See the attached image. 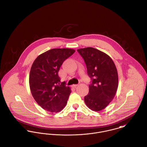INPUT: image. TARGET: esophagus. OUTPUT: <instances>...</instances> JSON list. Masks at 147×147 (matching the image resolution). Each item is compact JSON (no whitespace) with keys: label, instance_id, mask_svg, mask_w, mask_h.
Instances as JSON below:
<instances>
[{"label":"esophagus","instance_id":"1","mask_svg":"<svg viewBox=\"0 0 147 147\" xmlns=\"http://www.w3.org/2000/svg\"><path fill=\"white\" fill-rule=\"evenodd\" d=\"M78 86V84H75V85H73L72 86L73 88H76Z\"/></svg>","mask_w":147,"mask_h":147}]
</instances>
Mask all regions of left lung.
<instances>
[{"mask_svg":"<svg viewBox=\"0 0 147 147\" xmlns=\"http://www.w3.org/2000/svg\"><path fill=\"white\" fill-rule=\"evenodd\" d=\"M83 58L88 74L92 79L89 94L85 96L86 105L94 111H100L114 98L119 85L116 67L107 54L92 47L77 50Z\"/></svg>","mask_w":147,"mask_h":147,"instance_id":"8db88e82","label":"left lung"}]
</instances>
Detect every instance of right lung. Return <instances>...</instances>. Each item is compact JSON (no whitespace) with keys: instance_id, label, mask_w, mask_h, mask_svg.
Wrapping results in <instances>:
<instances>
[{"instance_id":"1","label":"right lung","mask_w":147,"mask_h":147,"mask_svg":"<svg viewBox=\"0 0 147 147\" xmlns=\"http://www.w3.org/2000/svg\"><path fill=\"white\" fill-rule=\"evenodd\" d=\"M69 48H56L39 55L33 62L29 75L32 95L44 109L58 112L67 104L71 92L69 86L61 82L59 68L64 61L75 53Z\"/></svg>"}]
</instances>
